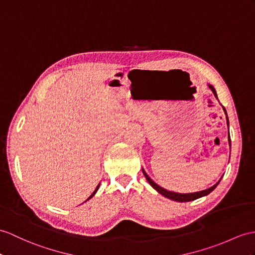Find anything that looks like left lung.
Listing matches in <instances>:
<instances>
[{
	"label": "left lung",
	"mask_w": 255,
	"mask_h": 255,
	"mask_svg": "<svg viewBox=\"0 0 255 255\" xmlns=\"http://www.w3.org/2000/svg\"><path fill=\"white\" fill-rule=\"evenodd\" d=\"M208 85H209V88L211 89V91L213 92L214 96L217 98L216 91H215V89L213 88V85H211V84H208ZM223 109H224V113H225V115H226L227 126H228V118H227V114H226V109H225L224 107H223ZM228 142H229V146H231V137H229V131H228ZM141 170H142V173H144V175H145L146 179L148 181V183L151 185V187H152L153 189H156V190L159 192V194L164 196L165 198H167V199H171V200H174V201H178V202L192 201V200L198 199V198H201V197H204V196L209 195L211 191H213V190L216 188V186L220 184L221 179H222V177H221L219 182H217L215 185H213L212 187H210V188H208V189H204V190H201V191H197V192H190V194H179V192L170 191V190H166V189L162 188V187H161V186H159L158 184L154 183V182L152 181V179L148 176V174L145 172L144 169H141Z\"/></svg>",
	"instance_id": "left-lung-1"
}]
</instances>
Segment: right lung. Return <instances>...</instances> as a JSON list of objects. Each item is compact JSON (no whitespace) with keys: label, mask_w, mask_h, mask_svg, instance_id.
<instances>
[{"label":"right lung","mask_w":255,"mask_h":255,"mask_svg":"<svg viewBox=\"0 0 255 255\" xmlns=\"http://www.w3.org/2000/svg\"><path fill=\"white\" fill-rule=\"evenodd\" d=\"M99 185H101V183H99V184H98V185H97V187H96V188H95V190H94V192H93V194H92V195H91V196H90V197H89V198H88V199H86V200H85V201H84V202H86V201H88V200H90V199H91V198H92V197H93V196H94V195H95V194H96V192H97V190H98V188H99Z\"/></svg>","instance_id":"obj_1"}]
</instances>
